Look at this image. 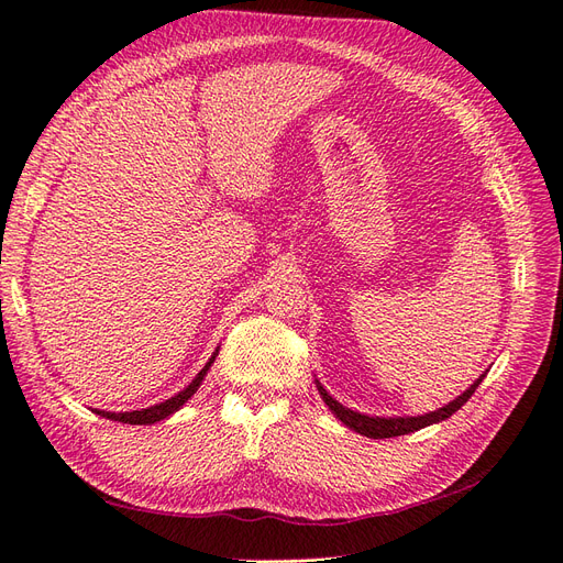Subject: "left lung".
<instances>
[{
  "instance_id": "left-lung-1",
  "label": "left lung",
  "mask_w": 563,
  "mask_h": 563,
  "mask_svg": "<svg viewBox=\"0 0 563 563\" xmlns=\"http://www.w3.org/2000/svg\"><path fill=\"white\" fill-rule=\"evenodd\" d=\"M485 374H488V369H485L474 384H471L462 395H457V398L450 400L448 405L433 409V412H427V415H417V417H372V415H362V412H355V409L341 405L336 398H331V395L327 393V388L317 382V390L319 395H322V400L327 402V407L331 409V415L336 417L339 421H343L347 429H353L355 433L360 435H367V438H395V435H405V433H415L423 427H431V423H438V421H445L450 419L457 409H462V405L474 395V390L478 388V384L485 378Z\"/></svg>"
}]
</instances>
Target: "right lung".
I'll return each mask as SVG.
<instances>
[{
    "label": "right lung",
    "instance_id": "right-lung-1",
    "mask_svg": "<svg viewBox=\"0 0 563 563\" xmlns=\"http://www.w3.org/2000/svg\"><path fill=\"white\" fill-rule=\"evenodd\" d=\"M218 351H220V347H216V353L210 355V360L206 362V367H203L199 374L194 376V382H191L185 390H179L177 395H173V398H168L165 402L151 405V407H146V409H132V412H106V409H95V412H97L99 417L113 419V421L136 423V427H151V423L168 419L170 415H175V412H177V409L185 407V402H187V400H191V395H194L196 390H199V386L203 384V378H206L208 369L212 367V362H216V357H218Z\"/></svg>",
    "mask_w": 563,
    "mask_h": 563
}]
</instances>
